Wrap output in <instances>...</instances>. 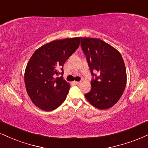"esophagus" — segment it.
<instances>
[{"instance_id": "obj_1", "label": "esophagus", "mask_w": 148, "mask_h": 148, "mask_svg": "<svg viewBox=\"0 0 148 148\" xmlns=\"http://www.w3.org/2000/svg\"><path fill=\"white\" fill-rule=\"evenodd\" d=\"M82 82H74V83L75 84H81Z\"/></svg>"}]
</instances>
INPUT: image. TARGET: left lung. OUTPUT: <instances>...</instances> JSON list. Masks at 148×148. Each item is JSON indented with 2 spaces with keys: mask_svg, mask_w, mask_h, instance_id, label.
<instances>
[{
  "mask_svg": "<svg viewBox=\"0 0 148 148\" xmlns=\"http://www.w3.org/2000/svg\"><path fill=\"white\" fill-rule=\"evenodd\" d=\"M81 47L86 56L92 76L90 91L85 97L100 110L112 107L119 100L127 82L126 69L121 53L98 38H80ZM99 72L97 76L93 73Z\"/></svg>",
  "mask_w": 148,
  "mask_h": 148,
  "instance_id": "8db88e82",
  "label": "left lung"
}]
</instances>
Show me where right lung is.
<instances>
[{
	"label": "right lung",
	"instance_id": "1",
	"mask_svg": "<svg viewBox=\"0 0 148 148\" xmlns=\"http://www.w3.org/2000/svg\"><path fill=\"white\" fill-rule=\"evenodd\" d=\"M79 40L77 37L45 44L29 60L25 71V87L31 100L41 110H53L66 98L71 86L62 77L63 66L79 47ZM60 74L61 77L56 78Z\"/></svg>",
	"mask_w": 148,
	"mask_h": 148
}]
</instances>
